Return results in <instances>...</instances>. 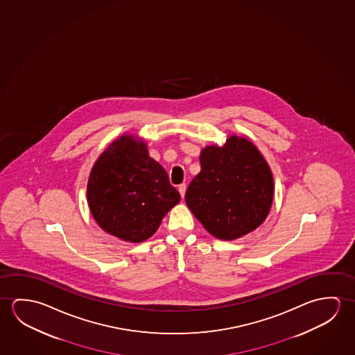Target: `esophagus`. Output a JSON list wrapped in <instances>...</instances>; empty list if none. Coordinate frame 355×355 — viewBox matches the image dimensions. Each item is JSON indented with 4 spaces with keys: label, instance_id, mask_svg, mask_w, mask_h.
<instances>
[{
    "label": "esophagus",
    "instance_id": "1",
    "mask_svg": "<svg viewBox=\"0 0 355 355\" xmlns=\"http://www.w3.org/2000/svg\"><path fill=\"white\" fill-rule=\"evenodd\" d=\"M179 192H180L181 197L185 196V192H186L185 184H181V185H179Z\"/></svg>",
    "mask_w": 355,
    "mask_h": 355
}]
</instances>
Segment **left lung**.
Segmentation results:
<instances>
[{
    "label": "left lung",
    "instance_id": "obj_1",
    "mask_svg": "<svg viewBox=\"0 0 355 355\" xmlns=\"http://www.w3.org/2000/svg\"><path fill=\"white\" fill-rule=\"evenodd\" d=\"M201 171L186 191V205L209 234L234 241L255 231L270 212L274 178L259 149L232 135L225 146H207Z\"/></svg>",
    "mask_w": 355,
    "mask_h": 355
}]
</instances>
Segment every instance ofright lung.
Masks as SVG:
<instances>
[{
  "mask_svg": "<svg viewBox=\"0 0 355 355\" xmlns=\"http://www.w3.org/2000/svg\"><path fill=\"white\" fill-rule=\"evenodd\" d=\"M86 195L96 223L130 243L150 238L180 201L166 171L149 157L146 141L125 133L96 160Z\"/></svg>",
  "mask_w": 355,
  "mask_h": 355,
  "instance_id": "right-lung-1",
  "label": "right lung"
}]
</instances>
